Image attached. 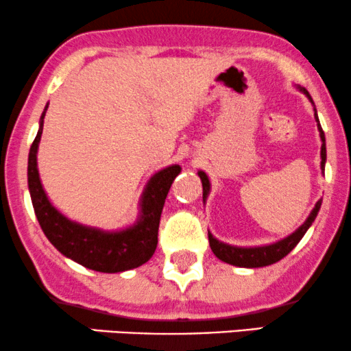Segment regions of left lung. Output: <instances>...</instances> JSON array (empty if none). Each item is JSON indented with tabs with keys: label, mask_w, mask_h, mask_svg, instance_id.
<instances>
[{
	"label": "left lung",
	"mask_w": 351,
	"mask_h": 351,
	"mask_svg": "<svg viewBox=\"0 0 351 351\" xmlns=\"http://www.w3.org/2000/svg\"><path fill=\"white\" fill-rule=\"evenodd\" d=\"M297 89L300 93H304L311 104H313V99L308 94V90L305 88H300L297 86ZM315 107V105H313ZM315 119L318 123V131H319V137H321V171L324 172V165H326V137L323 132V128H321L318 114H316V108H315ZM198 176L201 179V184H203V201L208 199V195L210 191V184H209V177L206 176V172L198 171ZM321 201L315 204L313 210H311L308 217L304 223L300 225L299 228L295 230L294 233H291L289 237H286L285 239H280V241L273 243V244H267V246H254V247H239V246H232V244L222 243L219 241L217 238L213 237V233L208 232L209 237V244L213 252L215 254V257L220 258V261L225 263H230V265L234 267H244V268H258V267H267L271 265V263H276L278 261H281L282 257H286L292 249H294L304 234L306 233V230L311 227V223L315 222L316 215L319 213L321 208Z\"/></svg>",
	"instance_id": "obj_1"
}]
</instances>
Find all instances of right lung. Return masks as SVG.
<instances>
[{"label": "right lung", "instance_id": "add662e5", "mask_svg": "<svg viewBox=\"0 0 351 351\" xmlns=\"http://www.w3.org/2000/svg\"><path fill=\"white\" fill-rule=\"evenodd\" d=\"M47 105L41 114L40 129L28 153L27 172L33 209L46 238L65 257L94 271L119 273L143 265L150 261L156 249L162 206L172 182L180 174L182 167L172 165L152 176L138 201V219L131 227L105 232L102 228L88 227L70 220L52 206L38 172L36 155Z\"/></svg>", "mask_w": 351, "mask_h": 351}]
</instances>
